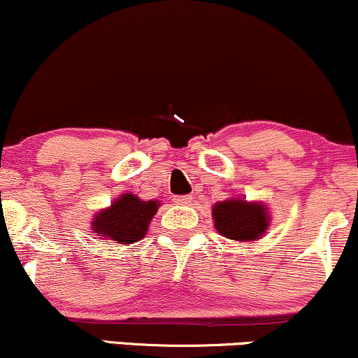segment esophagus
Instances as JSON below:
<instances>
[{
	"instance_id": "1",
	"label": "esophagus",
	"mask_w": 358,
	"mask_h": 358,
	"mask_svg": "<svg viewBox=\"0 0 358 358\" xmlns=\"http://www.w3.org/2000/svg\"><path fill=\"white\" fill-rule=\"evenodd\" d=\"M173 202H175L176 205H192L193 199H192L190 195H178V196H175Z\"/></svg>"
}]
</instances>
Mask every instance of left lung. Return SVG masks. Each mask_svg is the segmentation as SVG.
Masks as SVG:
<instances>
[{
  "mask_svg": "<svg viewBox=\"0 0 358 358\" xmlns=\"http://www.w3.org/2000/svg\"><path fill=\"white\" fill-rule=\"evenodd\" d=\"M215 229L232 241H254L269 225L264 205L248 203L245 200H227L213 207Z\"/></svg>",
  "mask_w": 358,
  "mask_h": 358,
  "instance_id": "1",
  "label": "left lung"
}]
</instances>
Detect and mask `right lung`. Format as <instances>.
Here are the masks:
<instances>
[{"mask_svg": "<svg viewBox=\"0 0 358 358\" xmlns=\"http://www.w3.org/2000/svg\"><path fill=\"white\" fill-rule=\"evenodd\" d=\"M158 210V202H141L133 193H124L108 210H102L92 222V231L102 234L104 239L119 244H131L145 237L148 224Z\"/></svg>", "mask_w": 358, "mask_h": 358, "instance_id": "right-lung-1", "label": "right lung"}]
</instances>
